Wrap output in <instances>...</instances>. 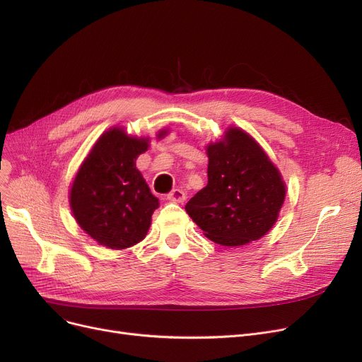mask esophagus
Here are the masks:
<instances>
[{
    "mask_svg": "<svg viewBox=\"0 0 362 362\" xmlns=\"http://www.w3.org/2000/svg\"><path fill=\"white\" fill-rule=\"evenodd\" d=\"M167 199L171 202H183L186 199V194L182 189H173L168 195Z\"/></svg>",
    "mask_w": 362,
    "mask_h": 362,
    "instance_id": "34e87169",
    "label": "esophagus"
}]
</instances>
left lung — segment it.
Masks as SVG:
<instances>
[{
  "label": "left lung",
  "instance_id": "8db88e82",
  "mask_svg": "<svg viewBox=\"0 0 362 362\" xmlns=\"http://www.w3.org/2000/svg\"><path fill=\"white\" fill-rule=\"evenodd\" d=\"M209 183L186 204V213L216 244L257 241L275 225L286 183L256 140L232 127L207 146Z\"/></svg>",
  "mask_w": 362,
  "mask_h": 362
}]
</instances>
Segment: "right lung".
Masks as SVG:
<instances>
[{
    "instance_id": "obj_1",
    "label": "right lung",
    "mask_w": 362,
    "mask_h": 362,
    "mask_svg": "<svg viewBox=\"0 0 362 362\" xmlns=\"http://www.w3.org/2000/svg\"><path fill=\"white\" fill-rule=\"evenodd\" d=\"M167 130L158 133V139ZM149 139L132 137L114 127L103 133L78 170L69 202L76 223L90 237L112 250L142 241L158 209L142 173L136 168Z\"/></svg>"
}]
</instances>
